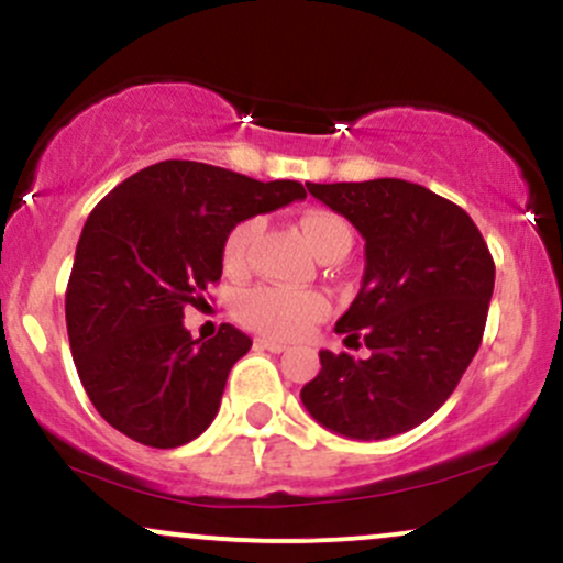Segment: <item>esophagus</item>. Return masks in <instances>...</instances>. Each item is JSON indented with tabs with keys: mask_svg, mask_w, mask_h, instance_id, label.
Here are the masks:
<instances>
[{
	"mask_svg": "<svg viewBox=\"0 0 563 563\" xmlns=\"http://www.w3.org/2000/svg\"><path fill=\"white\" fill-rule=\"evenodd\" d=\"M255 345L261 347V350H268V353H284V350H287V345H284V342L268 340V336H257Z\"/></svg>",
	"mask_w": 563,
	"mask_h": 563,
	"instance_id": "esophagus-1",
	"label": "esophagus"
}]
</instances>
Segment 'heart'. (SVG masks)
Masks as SVG:
<instances>
[{
	"mask_svg": "<svg viewBox=\"0 0 563 563\" xmlns=\"http://www.w3.org/2000/svg\"><path fill=\"white\" fill-rule=\"evenodd\" d=\"M257 234V221H242L227 234L223 242V266L231 274H240L247 263L250 244ZM302 240L316 255L334 240H350L347 223L332 210H308L300 218ZM236 316L242 323H247L255 332L279 336V340H292V336L306 334L313 323L329 316V300L321 292H289V289L261 287L244 289L236 297Z\"/></svg>",
	"mask_w": 563,
	"mask_h": 563,
	"instance_id": "b5f03b06",
	"label": "heart"
}]
</instances>
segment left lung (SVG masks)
I'll use <instances>...</instances> for the list:
<instances>
[{
  "instance_id": "left-lung-1",
  "label": "left lung",
  "mask_w": 563,
  "mask_h": 563,
  "mask_svg": "<svg viewBox=\"0 0 563 563\" xmlns=\"http://www.w3.org/2000/svg\"><path fill=\"white\" fill-rule=\"evenodd\" d=\"M366 242L353 306L334 332L366 361L321 350L300 398L321 427L350 440H387L427 421L453 395L479 350L495 263L466 210L402 178L306 184Z\"/></svg>"
}]
</instances>
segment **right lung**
Segmentation results:
<instances>
[{"instance_id": "right-lung-1", "label": "right lung", "mask_w": 563, "mask_h": 563, "mask_svg": "<svg viewBox=\"0 0 563 563\" xmlns=\"http://www.w3.org/2000/svg\"><path fill=\"white\" fill-rule=\"evenodd\" d=\"M306 200L297 181L195 161H163L118 184L86 218L65 321L95 408L125 438L178 448L200 438L227 376L253 340L223 323L191 340L184 308L221 279L223 242L240 221Z\"/></svg>"}]
</instances>
